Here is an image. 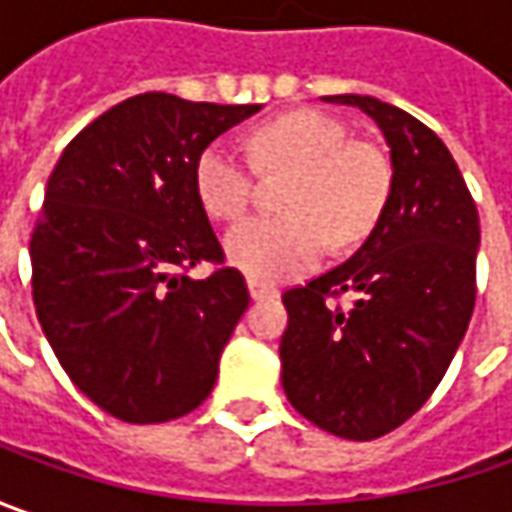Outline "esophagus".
Returning <instances> with one entry per match:
<instances>
[{
    "label": "esophagus",
    "mask_w": 512,
    "mask_h": 512,
    "mask_svg": "<svg viewBox=\"0 0 512 512\" xmlns=\"http://www.w3.org/2000/svg\"><path fill=\"white\" fill-rule=\"evenodd\" d=\"M247 290H250V296L256 299V302H262V299H273L279 290L273 285H265V282H256V279H247Z\"/></svg>",
    "instance_id": "obj_1"
}]
</instances>
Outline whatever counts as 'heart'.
I'll return each instance as SVG.
<instances>
[{"mask_svg":"<svg viewBox=\"0 0 512 512\" xmlns=\"http://www.w3.org/2000/svg\"><path fill=\"white\" fill-rule=\"evenodd\" d=\"M245 159L227 142L207 145L193 165L196 196L213 219L236 222L256 196V170L290 176L285 216H259L225 239L227 259L256 282H285L336 250L362 245L393 196V162L373 142L350 136L342 119L293 110L250 130Z\"/></svg>","mask_w":512,"mask_h":512,"instance_id":"heart-1","label":"heart"}]
</instances>
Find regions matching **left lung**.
I'll return each instance as SVG.
<instances>
[{"mask_svg":"<svg viewBox=\"0 0 512 512\" xmlns=\"http://www.w3.org/2000/svg\"><path fill=\"white\" fill-rule=\"evenodd\" d=\"M325 102L364 110L382 128L393 196L347 262L285 290L282 387L307 422L370 442L430 399L462 344L476 305L479 213L456 159L416 116L356 93Z\"/></svg>","mask_w":512,"mask_h":512,"instance_id":"obj_1","label":"left lung"}]
</instances>
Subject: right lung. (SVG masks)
<instances>
[{"instance_id": "obj_1", "label": "right lung", "mask_w": 512, "mask_h": 512, "mask_svg": "<svg viewBox=\"0 0 512 512\" xmlns=\"http://www.w3.org/2000/svg\"><path fill=\"white\" fill-rule=\"evenodd\" d=\"M262 105L139 93L79 130L30 236L33 305L70 382L130 424L205 402L247 310L196 187L199 153ZM210 261L207 280L186 270Z\"/></svg>"}]
</instances>
